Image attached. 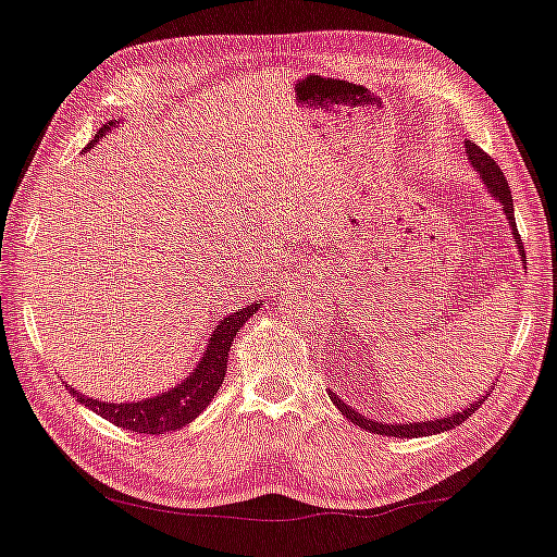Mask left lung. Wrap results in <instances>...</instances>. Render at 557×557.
<instances>
[{
  "label": "left lung",
  "mask_w": 557,
  "mask_h": 557,
  "mask_svg": "<svg viewBox=\"0 0 557 557\" xmlns=\"http://www.w3.org/2000/svg\"><path fill=\"white\" fill-rule=\"evenodd\" d=\"M466 157H468V161L473 163V169L478 171V176H481V181L485 183L487 193L493 195V198H495L499 205H503V212H505L507 222H509L511 236H515V242H517L519 256H521V260H527L524 244H521V236H519V232H517L515 202H511V190H509V185H507V181H505V173L499 171L497 163H495L493 159H490L481 147L473 145V141H468V139H466ZM329 396H331V400L337 406V410H341L343 416H345L347 420H350L352 424H357V428L369 430V432H374V434H384V437H430V434H440V432L459 428V424H461L463 420L471 418L473 412L483 406V400L490 396V391H485V394H483L481 398H478V400L468 403V406H466L463 410H459V412H451V416L434 418V420H424V422H384V420L376 422V420H372V418L359 416V412H357L352 406H347V403H343L341 398H337V396L333 394L331 388H329Z\"/></svg>",
  "instance_id": "obj_1"
}]
</instances>
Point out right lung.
Returning a JSON list of instances; mask_svg holds the SVG:
<instances>
[{"label":"right lung","mask_w":557,"mask_h":557,"mask_svg":"<svg viewBox=\"0 0 557 557\" xmlns=\"http://www.w3.org/2000/svg\"><path fill=\"white\" fill-rule=\"evenodd\" d=\"M115 125L117 120H111V123L98 129V135L89 141V145H86V151L96 145L98 137H103L108 129ZM258 309L260 304H250V307L228 313L226 319H220V323L214 325L212 335L207 337L205 352L200 357V362L195 364L193 372L185 376L181 384H176L169 391H161L157 396L141 398V400H127V403H108V400H96V398L84 396L76 388L67 386L70 394L72 398L84 403L86 408L94 410L96 416L113 422L115 428L133 430L139 434L176 432L198 418L216 396V391H220L226 374L228 350H232L234 337Z\"/></svg>","instance_id":"right-lung-1"}]
</instances>
